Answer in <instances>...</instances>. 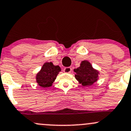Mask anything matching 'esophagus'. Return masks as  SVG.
<instances>
[{
    "label": "esophagus",
    "instance_id": "obj_1",
    "mask_svg": "<svg viewBox=\"0 0 131 131\" xmlns=\"http://www.w3.org/2000/svg\"><path fill=\"white\" fill-rule=\"evenodd\" d=\"M63 71L66 73H70L71 71V68L70 67H66L64 68Z\"/></svg>",
    "mask_w": 131,
    "mask_h": 131
}]
</instances>
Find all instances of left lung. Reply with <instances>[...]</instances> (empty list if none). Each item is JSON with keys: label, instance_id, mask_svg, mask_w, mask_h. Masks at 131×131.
Masks as SVG:
<instances>
[{"label": "left lung", "instance_id": "8db88e82", "mask_svg": "<svg viewBox=\"0 0 131 131\" xmlns=\"http://www.w3.org/2000/svg\"><path fill=\"white\" fill-rule=\"evenodd\" d=\"M74 77L79 84L83 86H91L99 79L100 72L93 68L88 60L81 61L80 66L74 69Z\"/></svg>", "mask_w": 131, "mask_h": 131}]
</instances>
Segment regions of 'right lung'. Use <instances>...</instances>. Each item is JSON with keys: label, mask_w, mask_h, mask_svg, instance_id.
<instances>
[{"label": "right lung", "mask_w": 131, "mask_h": 131, "mask_svg": "<svg viewBox=\"0 0 131 131\" xmlns=\"http://www.w3.org/2000/svg\"><path fill=\"white\" fill-rule=\"evenodd\" d=\"M61 71L60 67L54 65L52 62H46L36 76V81L40 88L51 87Z\"/></svg>", "instance_id": "add662e5"}]
</instances>
